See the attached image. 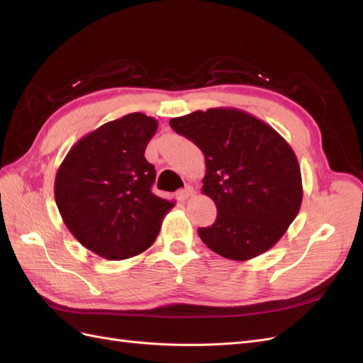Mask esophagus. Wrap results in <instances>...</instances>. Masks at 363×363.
Masks as SVG:
<instances>
[{
	"label": "esophagus",
	"instance_id": "1",
	"mask_svg": "<svg viewBox=\"0 0 363 363\" xmlns=\"http://www.w3.org/2000/svg\"><path fill=\"white\" fill-rule=\"evenodd\" d=\"M192 195H194V188H192V186H188V188H184V189L177 192V199L182 200V201H186Z\"/></svg>",
	"mask_w": 363,
	"mask_h": 363
}]
</instances>
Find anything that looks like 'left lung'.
Masks as SVG:
<instances>
[{
    "instance_id": "obj_1",
    "label": "left lung",
    "mask_w": 363,
    "mask_h": 363,
    "mask_svg": "<svg viewBox=\"0 0 363 363\" xmlns=\"http://www.w3.org/2000/svg\"><path fill=\"white\" fill-rule=\"evenodd\" d=\"M169 125L204 155L203 192L215 201L218 216L199 228L203 242L232 260L276 245L303 200L300 164L288 142L238 108L196 111L172 118Z\"/></svg>"
}]
</instances>
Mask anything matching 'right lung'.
<instances>
[{
	"instance_id": "obj_1",
	"label": "right lung",
	"mask_w": 363,
	"mask_h": 363,
	"mask_svg": "<svg viewBox=\"0 0 363 363\" xmlns=\"http://www.w3.org/2000/svg\"><path fill=\"white\" fill-rule=\"evenodd\" d=\"M157 121L130 113L80 139L62 162L54 199L79 242L108 260L128 259L155 242L172 201L151 192L156 169L145 148Z\"/></svg>"
}]
</instances>
